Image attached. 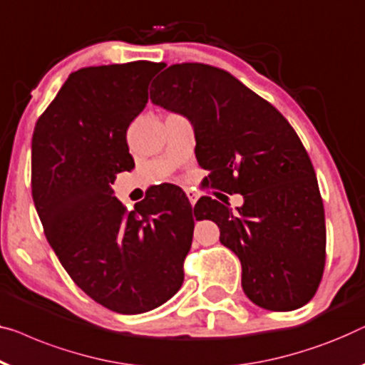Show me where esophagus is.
I'll return each instance as SVG.
<instances>
[{
  "instance_id": "esophagus-1",
  "label": "esophagus",
  "mask_w": 365,
  "mask_h": 365,
  "mask_svg": "<svg viewBox=\"0 0 365 365\" xmlns=\"http://www.w3.org/2000/svg\"><path fill=\"white\" fill-rule=\"evenodd\" d=\"M186 194H187V197H189V202H191V205H194L195 202H197L199 195H197V194H195L194 191H187Z\"/></svg>"
}]
</instances>
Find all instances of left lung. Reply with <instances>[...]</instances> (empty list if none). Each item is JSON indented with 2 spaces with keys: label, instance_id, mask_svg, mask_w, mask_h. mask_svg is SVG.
Here are the masks:
<instances>
[{
  "label": "left lung",
  "instance_id": "8db88e82",
  "mask_svg": "<svg viewBox=\"0 0 365 365\" xmlns=\"http://www.w3.org/2000/svg\"><path fill=\"white\" fill-rule=\"evenodd\" d=\"M151 102L191 120L195 158L210 186L244 195L229 205L207 195L195 217L214 220L220 244L242 263V288L270 311L314 297L326 263V224L314 168L288 120L219 67L174 64L151 83Z\"/></svg>",
  "mask_w": 365,
  "mask_h": 365
}]
</instances>
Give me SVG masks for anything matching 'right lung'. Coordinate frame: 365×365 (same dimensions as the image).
<instances>
[{"label": "right lung", "mask_w": 365, "mask_h": 365, "mask_svg": "<svg viewBox=\"0 0 365 365\" xmlns=\"http://www.w3.org/2000/svg\"><path fill=\"white\" fill-rule=\"evenodd\" d=\"M161 68L150 61L78 68L33 133L31 187L47 242L83 293L121 314L174 297L192 244L195 214L178 189L133 210L113 197L117 174L135 168L126 130Z\"/></svg>", "instance_id": "add662e5"}]
</instances>
